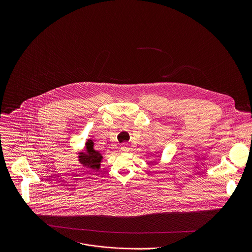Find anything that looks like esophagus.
<instances>
[{"mask_svg": "<svg viewBox=\"0 0 252 252\" xmlns=\"http://www.w3.org/2000/svg\"><path fill=\"white\" fill-rule=\"evenodd\" d=\"M121 150L123 151V152H128L129 150H130V146H129V144H121Z\"/></svg>", "mask_w": 252, "mask_h": 252, "instance_id": "obj_1", "label": "esophagus"}]
</instances>
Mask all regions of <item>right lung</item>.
Returning a JSON list of instances; mask_svg holds the SVG:
<instances>
[{"label":"right lung","mask_w":252,"mask_h":252,"mask_svg":"<svg viewBox=\"0 0 252 252\" xmlns=\"http://www.w3.org/2000/svg\"><path fill=\"white\" fill-rule=\"evenodd\" d=\"M103 155L98 150L94 148V143L92 140H87L85 143L84 151L77 153V161L80 165L92 171H99L101 169V164L103 163Z\"/></svg>","instance_id":"1"}]
</instances>
